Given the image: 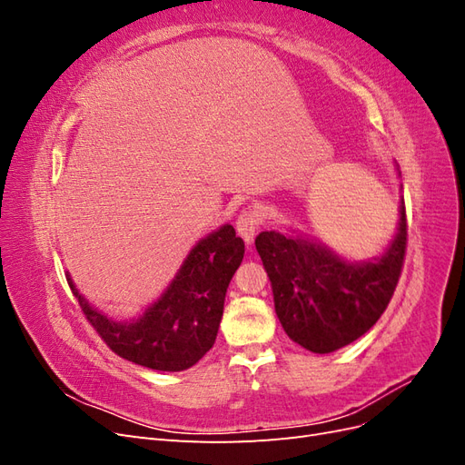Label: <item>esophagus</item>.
<instances>
[{
	"label": "esophagus",
	"instance_id": "esophagus-1",
	"mask_svg": "<svg viewBox=\"0 0 465 465\" xmlns=\"http://www.w3.org/2000/svg\"><path fill=\"white\" fill-rule=\"evenodd\" d=\"M260 223H262V213H260V209H256V207L244 209L242 213H241V217H238L236 231H238V234L244 238L246 244L254 242V236L258 232Z\"/></svg>",
	"mask_w": 465,
	"mask_h": 465
}]
</instances>
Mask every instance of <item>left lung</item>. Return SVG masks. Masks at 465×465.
I'll list each match as a JSON object with an SVG mask.
<instances>
[{"mask_svg":"<svg viewBox=\"0 0 465 465\" xmlns=\"http://www.w3.org/2000/svg\"><path fill=\"white\" fill-rule=\"evenodd\" d=\"M396 173L400 178L398 164ZM405 227V205L400 200L396 234L382 254L359 262L292 229L256 236V250L272 281L275 314L294 343L326 355L374 326L398 285Z\"/></svg>","mask_w":465,"mask_h":465,"instance_id":"8db88e82","label":"left lung"}]
</instances>
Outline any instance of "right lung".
I'll return each mask as SVG.
<instances>
[{"label":"right lung","mask_w":465,"mask_h":465,"mask_svg":"<svg viewBox=\"0 0 465 465\" xmlns=\"http://www.w3.org/2000/svg\"><path fill=\"white\" fill-rule=\"evenodd\" d=\"M244 258L232 224L200 238L171 283L137 318L114 320L94 308L65 273L75 299L106 345L125 361L163 372L193 367L217 340L224 294Z\"/></svg>","instance_id":"obj_1"}]
</instances>
